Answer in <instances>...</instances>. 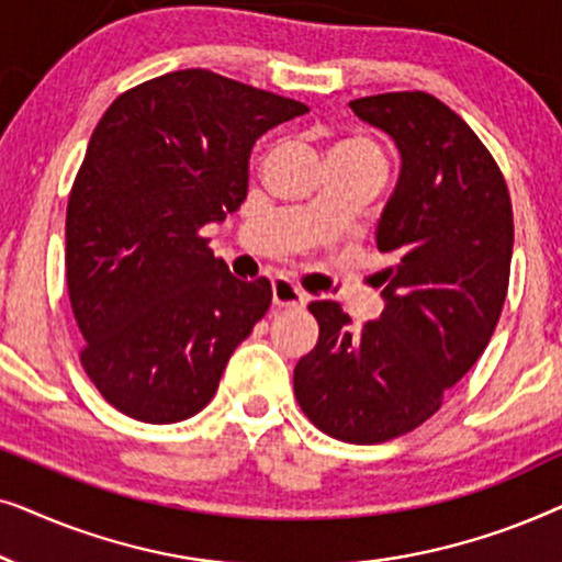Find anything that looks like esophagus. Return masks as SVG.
Here are the masks:
<instances>
[{
    "mask_svg": "<svg viewBox=\"0 0 562 562\" xmlns=\"http://www.w3.org/2000/svg\"><path fill=\"white\" fill-rule=\"evenodd\" d=\"M273 306L276 310H304L306 296L289 279L273 281Z\"/></svg>",
    "mask_w": 562,
    "mask_h": 562,
    "instance_id": "esophagus-1",
    "label": "esophagus"
}]
</instances>
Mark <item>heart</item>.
Returning a JSON list of instances; mask_svg holds the SVG:
<instances>
[{
    "instance_id": "obj_1",
    "label": "heart",
    "mask_w": 562,
    "mask_h": 562,
    "mask_svg": "<svg viewBox=\"0 0 562 562\" xmlns=\"http://www.w3.org/2000/svg\"><path fill=\"white\" fill-rule=\"evenodd\" d=\"M333 153H348V156H373V158H381L379 150L373 148L371 143L363 140V137H345L333 148Z\"/></svg>"
}]
</instances>
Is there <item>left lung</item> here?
I'll return each instance as SVG.
<instances>
[{
  "label": "left lung",
  "mask_w": 562,
  "mask_h": 562,
  "mask_svg": "<svg viewBox=\"0 0 562 562\" xmlns=\"http://www.w3.org/2000/svg\"><path fill=\"white\" fill-rule=\"evenodd\" d=\"M350 106L402 153L375 229L391 258L375 273L386 310L352 333L340 304L312 302L319 340L294 368V394L325 435L379 445L425 425L486 350L509 289L514 214L494 156L440 99L389 91Z\"/></svg>",
  "instance_id": "1"
}]
</instances>
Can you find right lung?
<instances>
[{
	"label": "right lung",
	"mask_w": 562,
	"mask_h": 562,
	"mask_svg": "<svg viewBox=\"0 0 562 562\" xmlns=\"http://www.w3.org/2000/svg\"><path fill=\"white\" fill-rule=\"evenodd\" d=\"M310 106L206 68L127 89L91 133L66 210L68 299L81 366L114 409L150 425L212 402L229 356L271 306L202 227L248 196L266 130Z\"/></svg>",
	"instance_id": "obj_1"
}]
</instances>
